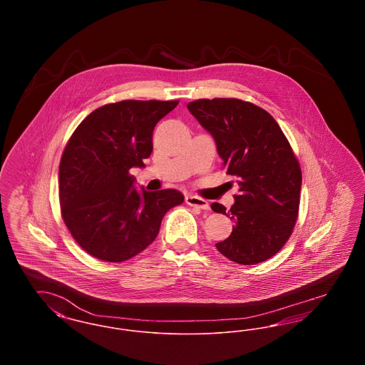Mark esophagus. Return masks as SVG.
Listing matches in <instances>:
<instances>
[{
    "label": "esophagus",
    "mask_w": 365,
    "mask_h": 365,
    "mask_svg": "<svg viewBox=\"0 0 365 365\" xmlns=\"http://www.w3.org/2000/svg\"><path fill=\"white\" fill-rule=\"evenodd\" d=\"M186 204L190 205V207H194V208L204 209V210L209 209L208 201L201 198V197H197V195H187L186 197Z\"/></svg>",
    "instance_id": "obj_1"
}]
</instances>
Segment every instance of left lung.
Masks as SVG:
<instances>
[{
	"mask_svg": "<svg viewBox=\"0 0 365 365\" xmlns=\"http://www.w3.org/2000/svg\"><path fill=\"white\" fill-rule=\"evenodd\" d=\"M191 115L215 138L223 168L237 178L235 204L210 208L234 220L217 250L228 260L253 265L271 259L294 230L301 167L275 119L260 106L238 98H201L187 104Z\"/></svg>",
	"mask_w": 365,
	"mask_h": 365,
	"instance_id": "obj_1",
	"label": "left lung"
}]
</instances>
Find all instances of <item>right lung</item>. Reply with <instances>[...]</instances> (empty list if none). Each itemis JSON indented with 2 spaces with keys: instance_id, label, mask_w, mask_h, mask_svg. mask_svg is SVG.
Returning a JSON list of instances; mask_svg holds the SVG:
<instances>
[{
  "instance_id": "obj_1",
  "label": "right lung",
  "mask_w": 365,
  "mask_h": 365,
  "mask_svg": "<svg viewBox=\"0 0 365 365\" xmlns=\"http://www.w3.org/2000/svg\"><path fill=\"white\" fill-rule=\"evenodd\" d=\"M174 101L124 100L97 108L68 139L58 168L61 217L90 256L130 260L156 240L164 215L183 202L174 189H133V167H143L152 135Z\"/></svg>"
}]
</instances>
